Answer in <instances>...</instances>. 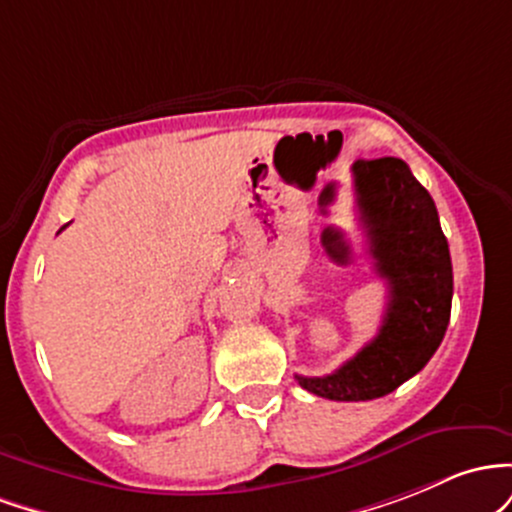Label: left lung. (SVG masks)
<instances>
[{
	"mask_svg": "<svg viewBox=\"0 0 512 512\" xmlns=\"http://www.w3.org/2000/svg\"><path fill=\"white\" fill-rule=\"evenodd\" d=\"M355 203L387 283V312L370 343L324 377L295 375L302 389L331 401H370L421 372L450 324L452 261L433 198L396 157L353 164Z\"/></svg>",
	"mask_w": 512,
	"mask_h": 512,
	"instance_id": "8db88e82",
	"label": "left lung"
}]
</instances>
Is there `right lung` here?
<instances>
[{
	"label": "right lung",
	"mask_w": 512,
	"mask_h": 512,
	"mask_svg": "<svg viewBox=\"0 0 512 512\" xmlns=\"http://www.w3.org/2000/svg\"><path fill=\"white\" fill-rule=\"evenodd\" d=\"M65 227H67V225H65ZM65 227H62V229H65ZM62 229H60V232H62Z\"/></svg>",
	"instance_id": "right-lung-1"
}]
</instances>
